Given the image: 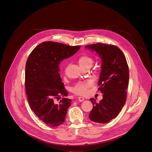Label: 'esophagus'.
Here are the masks:
<instances>
[{
	"label": "esophagus",
	"instance_id": "1",
	"mask_svg": "<svg viewBox=\"0 0 152 152\" xmlns=\"http://www.w3.org/2000/svg\"><path fill=\"white\" fill-rule=\"evenodd\" d=\"M78 100L79 101V102H83L84 100V97H78Z\"/></svg>",
	"mask_w": 152,
	"mask_h": 152
}]
</instances>
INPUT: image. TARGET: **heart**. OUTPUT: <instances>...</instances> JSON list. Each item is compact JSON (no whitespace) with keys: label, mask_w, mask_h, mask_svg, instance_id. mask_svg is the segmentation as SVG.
Returning a JSON list of instances; mask_svg holds the SVG:
<instances>
[{"label":"heart","mask_w":152,"mask_h":152,"mask_svg":"<svg viewBox=\"0 0 152 152\" xmlns=\"http://www.w3.org/2000/svg\"><path fill=\"white\" fill-rule=\"evenodd\" d=\"M77 62L79 66L83 69L86 67H91L92 65L93 60L89 56L84 55L78 58ZM92 85V81L90 80V79L79 82L73 87V92L77 95H84L87 94V91H88Z\"/></svg>","instance_id":"obj_1"}]
</instances>
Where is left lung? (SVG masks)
Returning <instances> with one entry per match:
<instances>
[{
    "label": "left lung",
    "mask_w": 152,
    "mask_h": 152,
    "mask_svg": "<svg viewBox=\"0 0 152 152\" xmlns=\"http://www.w3.org/2000/svg\"><path fill=\"white\" fill-rule=\"evenodd\" d=\"M101 58L98 85L103 99L98 103L90 99L93 108L89 118L98 123H107L115 118L124 107L129 84V68L123 52L116 46L97 43L86 45Z\"/></svg>",
    "instance_id": "1"
}]
</instances>
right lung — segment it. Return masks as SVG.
Wrapping results in <instances>:
<instances>
[{"instance_id":"1","label":"right lung","mask_w":152,"mask_h":152,"mask_svg":"<svg viewBox=\"0 0 152 152\" xmlns=\"http://www.w3.org/2000/svg\"><path fill=\"white\" fill-rule=\"evenodd\" d=\"M81 46L44 42L32 51L25 68V89L31 109L45 124L57 127L65 122L71 100L59 74V65L76 53ZM64 97L59 104L55 98Z\"/></svg>"}]
</instances>
